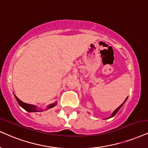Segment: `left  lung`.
Listing matches in <instances>:
<instances>
[{"label": "left lung", "mask_w": 148, "mask_h": 148, "mask_svg": "<svg viewBox=\"0 0 148 148\" xmlns=\"http://www.w3.org/2000/svg\"><path fill=\"white\" fill-rule=\"evenodd\" d=\"M126 100H127V98H126V100H125V101H124V102H123V103H122V104H121V105H120V106H119L118 108H116V109L115 110V111H114V112H113V114H112V115H111V117H108V118H111V117H114V116H115V115H116V114H117V112H118V111H119V109H120V108H121V106H123V104H124V102H126Z\"/></svg>", "instance_id": "left-lung-1"}]
</instances>
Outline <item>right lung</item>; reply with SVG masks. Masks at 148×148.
I'll return each mask as SVG.
<instances>
[{
    "label": "right lung",
    "instance_id": "1",
    "mask_svg": "<svg viewBox=\"0 0 148 148\" xmlns=\"http://www.w3.org/2000/svg\"><path fill=\"white\" fill-rule=\"evenodd\" d=\"M14 96H15V95H14ZM15 98H16L17 102H18L19 105L21 106V107L23 108L24 110H26L27 111H28V112H39V111L37 110V108L35 106L33 105V104H27V103H24V102H23L22 101L20 100V99H18V98H17L16 96H15ZM56 104H57L56 103L50 104V105L48 106L47 109H48V108H52L53 106H55Z\"/></svg>",
    "mask_w": 148,
    "mask_h": 148
}]
</instances>
